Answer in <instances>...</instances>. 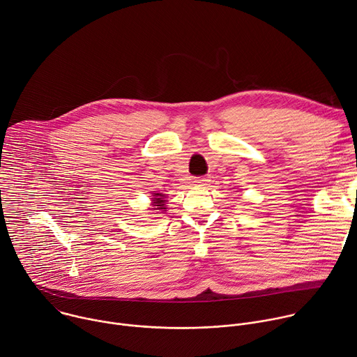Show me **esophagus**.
Segmentation results:
<instances>
[{
	"instance_id": "34e87169",
	"label": "esophagus",
	"mask_w": 357,
	"mask_h": 357,
	"mask_svg": "<svg viewBox=\"0 0 357 357\" xmlns=\"http://www.w3.org/2000/svg\"><path fill=\"white\" fill-rule=\"evenodd\" d=\"M206 181H208V180H206L205 177H198V178H195V184H197V185H204Z\"/></svg>"
}]
</instances>
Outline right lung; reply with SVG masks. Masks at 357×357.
Returning <instances> with one entry per match:
<instances>
[{
    "mask_svg": "<svg viewBox=\"0 0 357 357\" xmlns=\"http://www.w3.org/2000/svg\"><path fill=\"white\" fill-rule=\"evenodd\" d=\"M166 194L162 192H153V198H152V209H156V213H160L163 211H166Z\"/></svg>",
    "mask_w": 357,
    "mask_h": 357,
    "instance_id": "1",
    "label": "right lung"
}]
</instances>
